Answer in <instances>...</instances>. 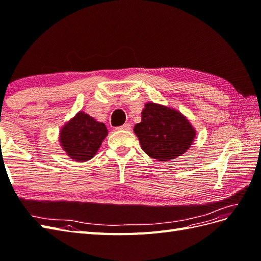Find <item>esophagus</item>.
Masks as SVG:
<instances>
[{"mask_svg":"<svg viewBox=\"0 0 261 261\" xmlns=\"http://www.w3.org/2000/svg\"><path fill=\"white\" fill-rule=\"evenodd\" d=\"M116 129H123V130H129L130 129V124L129 123H125L124 125H122V126H118V127L116 128Z\"/></svg>","mask_w":261,"mask_h":261,"instance_id":"1","label":"esophagus"}]
</instances>
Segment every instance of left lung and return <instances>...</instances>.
Segmentation results:
<instances>
[{"mask_svg": "<svg viewBox=\"0 0 261 261\" xmlns=\"http://www.w3.org/2000/svg\"><path fill=\"white\" fill-rule=\"evenodd\" d=\"M141 149L152 159L170 161L185 153L193 145L196 130L180 112L148 102L141 122L134 127Z\"/></svg>", "mask_w": 261, "mask_h": 261, "instance_id": "1", "label": "left lung"}]
</instances>
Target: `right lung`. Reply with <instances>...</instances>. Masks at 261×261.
<instances>
[{
    "instance_id": "add662e5",
    "label": "right lung",
    "mask_w": 261,
    "mask_h": 261,
    "mask_svg": "<svg viewBox=\"0 0 261 261\" xmlns=\"http://www.w3.org/2000/svg\"><path fill=\"white\" fill-rule=\"evenodd\" d=\"M107 136L108 129L103 123L81 111L62 127L60 143L69 158L85 162L92 159Z\"/></svg>"
}]
</instances>
